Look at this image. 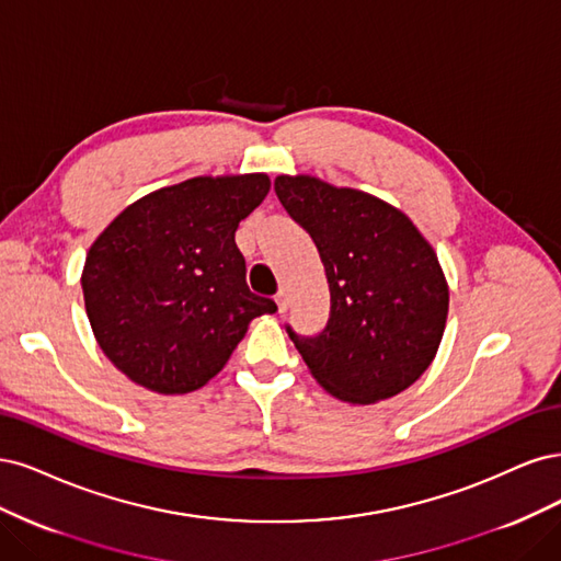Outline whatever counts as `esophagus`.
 <instances>
[{"mask_svg": "<svg viewBox=\"0 0 561 561\" xmlns=\"http://www.w3.org/2000/svg\"><path fill=\"white\" fill-rule=\"evenodd\" d=\"M275 302H277V307H279V312L286 310V307H288V294H286V288H279V294L275 296Z\"/></svg>", "mask_w": 561, "mask_h": 561, "instance_id": "1", "label": "esophagus"}]
</instances>
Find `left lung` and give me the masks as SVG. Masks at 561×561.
<instances>
[{
  "label": "left lung",
  "mask_w": 561,
  "mask_h": 561,
  "mask_svg": "<svg viewBox=\"0 0 561 561\" xmlns=\"http://www.w3.org/2000/svg\"><path fill=\"white\" fill-rule=\"evenodd\" d=\"M275 193L310 234L331 291L317 337L288 329L307 370L335 399L379 403L436 358L449 286L436 249L399 207L312 174H279Z\"/></svg>",
  "instance_id": "1"
}]
</instances>
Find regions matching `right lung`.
Listing matches in <instances>:
<instances>
[{
    "label": "right lung",
    "mask_w": 561,
    "mask_h": 561,
    "mask_svg": "<svg viewBox=\"0 0 561 561\" xmlns=\"http://www.w3.org/2000/svg\"><path fill=\"white\" fill-rule=\"evenodd\" d=\"M270 191L265 172L193 176L125 207L90 244V329L135 385L179 396L219 375L251 319L277 305L249 291L234 230Z\"/></svg>",
    "instance_id": "right-lung-1"
}]
</instances>
